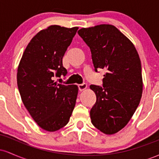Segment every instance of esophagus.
Returning a JSON list of instances; mask_svg holds the SVG:
<instances>
[{"mask_svg":"<svg viewBox=\"0 0 159 159\" xmlns=\"http://www.w3.org/2000/svg\"><path fill=\"white\" fill-rule=\"evenodd\" d=\"M87 87V85L86 83H83V84H78V89H79L80 91L84 90Z\"/></svg>","mask_w":159,"mask_h":159,"instance_id":"34e87169","label":"esophagus"}]
</instances>
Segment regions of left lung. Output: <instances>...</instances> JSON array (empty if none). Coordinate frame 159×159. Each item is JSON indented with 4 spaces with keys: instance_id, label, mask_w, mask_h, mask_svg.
I'll list each match as a JSON object with an SVG mask.
<instances>
[{
    "instance_id": "1",
    "label": "left lung",
    "mask_w": 159,
    "mask_h": 159,
    "mask_svg": "<svg viewBox=\"0 0 159 159\" xmlns=\"http://www.w3.org/2000/svg\"><path fill=\"white\" fill-rule=\"evenodd\" d=\"M78 34L90 49L95 71H107L102 87L90 86L96 96L91 122L102 132L115 134L129 123L141 98L139 55L132 42L113 25L81 28Z\"/></svg>"
}]
</instances>
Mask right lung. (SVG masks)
I'll list each match as a JSON object with an SVG mask.
<instances>
[{
    "label": "right lung",
    "mask_w": 159,
    "mask_h": 159,
    "mask_svg": "<svg viewBox=\"0 0 159 159\" xmlns=\"http://www.w3.org/2000/svg\"><path fill=\"white\" fill-rule=\"evenodd\" d=\"M78 27L52 25L30 40L20 61L17 84L21 100L39 127L55 132L64 127L75 105L76 85L54 81L66 76L63 57Z\"/></svg>",
    "instance_id": "1"
}]
</instances>
